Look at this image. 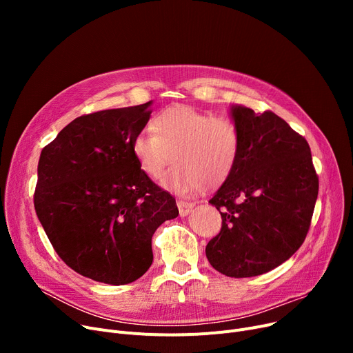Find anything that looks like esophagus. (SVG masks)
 Returning <instances> with one entry per match:
<instances>
[{
  "mask_svg": "<svg viewBox=\"0 0 353 353\" xmlns=\"http://www.w3.org/2000/svg\"><path fill=\"white\" fill-rule=\"evenodd\" d=\"M177 208H179L180 216H188L189 213H192V210H193V208H194V203L179 200V201H177Z\"/></svg>",
  "mask_w": 353,
  "mask_h": 353,
  "instance_id": "1",
  "label": "esophagus"
}]
</instances>
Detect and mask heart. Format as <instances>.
I'll use <instances>...</instances> for the list:
<instances>
[{
  "label": "heart",
  "mask_w": 353,
  "mask_h": 353,
  "mask_svg": "<svg viewBox=\"0 0 353 353\" xmlns=\"http://www.w3.org/2000/svg\"><path fill=\"white\" fill-rule=\"evenodd\" d=\"M150 132H139L132 152L140 170L153 180L161 177L172 154L176 164L163 186L176 193H193L221 186L233 173L240 153L237 125L226 117L186 104H174L156 113Z\"/></svg>",
  "instance_id": "1"
}]
</instances>
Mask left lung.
<instances>
[{
    "label": "left lung",
    "mask_w": 353,
    "mask_h": 353,
    "mask_svg": "<svg viewBox=\"0 0 353 353\" xmlns=\"http://www.w3.org/2000/svg\"><path fill=\"white\" fill-rule=\"evenodd\" d=\"M240 153L232 176L209 203L221 229L206 246L210 265L229 277L263 274L305 242L319 179L303 136L273 111L233 105Z\"/></svg>",
    "instance_id": "obj_1"
}]
</instances>
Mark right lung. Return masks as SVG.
I'll list each match as a JSON object with an SVG mask.
<instances>
[{
    "instance_id": "1",
    "label": "right lung",
    "mask_w": 353,
    "mask_h": 353,
    "mask_svg": "<svg viewBox=\"0 0 353 353\" xmlns=\"http://www.w3.org/2000/svg\"><path fill=\"white\" fill-rule=\"evenodd\" d=\"M150 104L80 116L40 156L37 216L61 261L96 282L137 281L152 266L154 232L179 214L174 197L140 170L132 152Z\"/></svg>"
}]
</instances>
